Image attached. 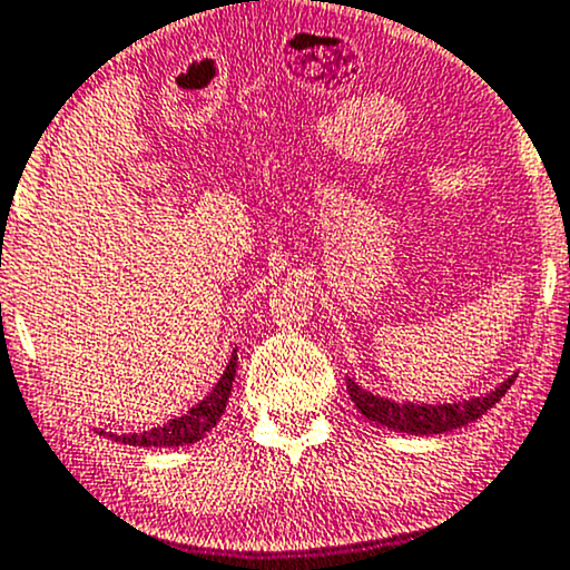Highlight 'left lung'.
Here are the masks:
<instances>
[{
  "label": "left lung",
  "instance_id": "obj_1",
  "mask_svg": "<svg viewBox=\"0 0 570 570\" xmlns=\"http://www.w3.org/2000/svg\"><path fill=\"white\" fill-rule=\"evenodd\" d=\"M514 376L503 380L501 385L490 393L476 395V399L458 401V404H395L390 399H380V395L363 390L357 382L347 380V393L357 406V412L363 417L371 420L376 425H385L390 431L412 433V436H431V433H446L463 428L474 420L482 417L490 406H495L498 401L507 395V390L514 385Z\"/></svg>",
  "mask_w": 570,
  "mask_h": 570
}]
</instances>
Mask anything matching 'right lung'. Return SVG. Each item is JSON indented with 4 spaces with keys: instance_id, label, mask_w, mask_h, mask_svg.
Returning <instances> with one entry per match:
<instances>
[{
    "instance_id": "1",
    "label": "right lung",
    "mask_w": 570,
    "mask_h": 570,
    "mask_svg": "<svg viewBox=\"0 0 570 570\" xmlns=\"http://www.w3.org/2000/svg\"><path fill=\"white\" fill-rule=\"evenodd\" d=\"M234 374H236V353L232 355V361H228V366H226V371H223L220 380L215 382L213 393H209L204 401H199V404L190 409V412H185L183 417H175V420H169L166 425L150 428V431H142V433H124V436H118V433H107V436L115 441H124V444H129V446L194 444V441L207 436V433L217 425V420L223 417V412H226L228 395H232V385H234ZM99 433H105V431H99Z\"/></svg>"
}]
</instances>
